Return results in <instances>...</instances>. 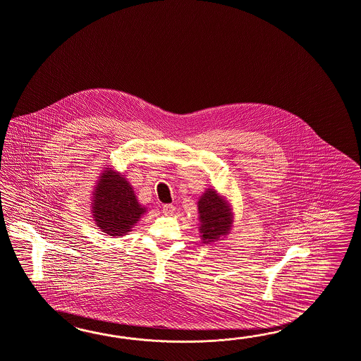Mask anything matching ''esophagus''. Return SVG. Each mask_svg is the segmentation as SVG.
<instances>
[{"mask_svg": "<svg viewBox=\"0 0 361 361\" xmlns=\"http://www.w3.org/2000/svg\"><path fill=\"white\" fill-rule=\"evenodd\" d=\"M161 212H164L166 215H172L173 212H175V206L173 204H164L161 207Z\"/></svg>", "mask_w": 361, "mask_h": 361, "instance_id": "obj_1", "label": "esophagus"}]
</instances>
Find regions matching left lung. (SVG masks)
I'll list each match as a JSON object with an SVG mask.
<instances>
[{
  "label": "left lung",
  "mask_w": 361,
  "mask_h": 361,
  "mask_svg": "<svg viewBox=\"0 0 361 361\" xmlns=\"http://www.w3.org/2000/svg\"><path fill=\"white\" fill-rule=\"evenodd\" d=\"M198 212L201 220V238L203 243H212L221 235H227L231 228L232 214L228 204L212 189L203 194L198 202Z\"/></svg>",
  "instance_id": "1"
}]
</instances>
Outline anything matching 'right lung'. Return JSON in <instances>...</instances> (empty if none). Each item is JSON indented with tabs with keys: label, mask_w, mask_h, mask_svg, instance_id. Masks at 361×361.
Instances as JSON below:
<instances>
[{
	"label": "right lung",
	"mask_w": 361,
	"mask_h": 361,
	"mask_svg": "<svg viewBox=\"0 0 361 361\" xmlns=\"http://www.w3.org/2000/svg\"><path fill=\"white\" fill-rule=\"evenodd\" d=\"M145 212L125 177L111 169L102 173L92 203L94 220L102 232L115 238L126 235Z\"/></svg>",
	"instance_id": "right-lung-1"
}]
</instances>
